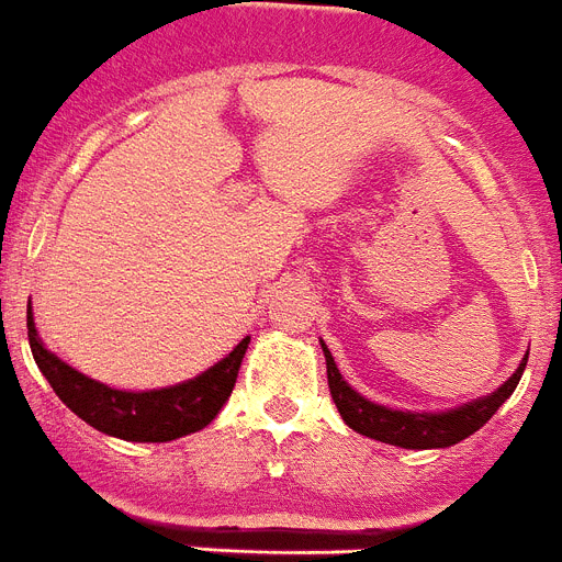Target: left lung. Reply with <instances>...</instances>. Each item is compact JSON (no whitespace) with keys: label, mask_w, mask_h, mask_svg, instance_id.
Instances as JSON below:
<instances>
[{"label":"left lung","mask_w":562,"mask_h":562,"mask_svg":"<svg viewBox=\"0 0 562 562\" xmlns=\"http://www.w3.org/2000/svg\"><path fill=\"white\" fill-rule=\"evenodd\" d=\"M321 349H324V358H327L329 395H333L344 424L358 431V435H367V438L381 440V443L401 446V449H446V446L467 440L469 435L481 429L509 401V395L520 383L526 361H529V352H526L520 367L512 372V378H506L495 392L474 397L469 404H460L454 409L443 412H412L375 404V401L363 397L361 392L352 390L344 381L340 369L335 367L333 352H329L324 340H321Z\"/></svg>","instance_id":"obj_1"}]
</instances>
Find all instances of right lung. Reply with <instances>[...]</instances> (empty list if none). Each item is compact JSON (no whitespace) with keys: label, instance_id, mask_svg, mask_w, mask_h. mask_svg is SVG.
<instances>
[{"label":"right lung","instance_id":"obj_1","mask_svg":"<svg viewBox=\"0 0 562 562\" xmlns=\"http://www.w3.org/2000/svg\"><path fill=\"white\" fill-rule=\"evenodd\" d=\"M27 340H31L33 361L47 378L53 392L85 424L119 440L167 443V440L204 429L222 412V406L229 401L238 369H241L249 335L241 338V344L227 358L204 369L201 375L176 383V386L144 392L113 390L108 383L93 381L65 363L59 355H53L36 333L31 304H27Z\"/></svg>","mask_w":562,"mask_h":562}]
</instances>
